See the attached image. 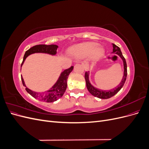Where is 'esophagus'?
Returning <instances> with one entry per match:
<instances>
[{"instance_id":"obj_1","label":"esophagus","mask_w":149,"mask_h":149,"mask_svg":"<svg viewBox=\"0 0 149 149\" xmlns=\"http://www.w3.org/2000/svg\"><path fill=\"white\" fill-rule=\"evenodd\" d=\"M81 64L82 65L84 66L85 70H88V68H89V65H88V63L86 61H83L81 62Z\"/></svg>"}]
</instances>
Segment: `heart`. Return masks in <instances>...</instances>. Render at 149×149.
<instances>
[{
  "label": "heart",
  "instance_id": "heart-1",
  "mask_svg": "<svg viewBox=\"0 0 149 149\" xmlns=\"http://www.w3.org/2000/svg\"><path fill=\"white\" fill-rule=\"evenodd\" d=\"M70 54L75 58H82L87 56L92 60H97L102 58L105 49L95 42H84L73 46L70 49Z\"/></svg>",
  "mask_w": 149,
  "mask_h": 149
}]
</instances>
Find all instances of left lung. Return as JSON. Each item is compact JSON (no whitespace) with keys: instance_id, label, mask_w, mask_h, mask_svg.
I'll use <instances>...</instances> for the list:
<instances>
[{"instance_id":"8db88e82","label":"left lung","mask_w":149,"mask_h":149,"mask_svg":"<svg viewBox=\"0 0 149 149\" xmlns=\"http://www.w3.org/2000/svg\"><path fill=\"white\" fill-rule=\"evenodd\" d=\"M112 47H113V51H112V53H115L116 55H118L120 56V58L122 59L123 61V65H124V74L123 76V79H122L120 83L116 87L114 88L110 89V90H102L101 89H98L96 87H94L93 86L91 83L89 81V71L86 72L85 73V80H86V87L88 90V91L91 93L93 96L97 97L100 99H109L115 94L118 93L120 89L123 88L124 86L126 78H127V63H126V61L124 57L123 56V54L120 51V49L119 47L116 45L115 44L112 43Z\"/></svg>"}]
</instances>
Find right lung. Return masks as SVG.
Segmentation results:
<instances>
[{
    "instance_id": "add662e5",
    "label": "right lung",
    "mask_w": 149,
    "mask_h": 149,
    "mask_svg": "<svg viewBox=\"0 0 149 149\" xmlns=\"http://www.w3.org/2000/svg\"><path fill=\"white\" fill-rule=\"evenodd\" d=\"M58 46L56 45H38L33 47L30 48L27 51H26L23 61L22 63L21 67L23 65L24 63L26 58V57L31 54L34 53H45L48 54L52 56H55L56 54V50ZM73 70V66H71L70 68L64 70L61 72L59 78L57 79L56 82L53 85L52 88H49L47 91L43 93H38L33 91L26 87L25 84V81L23 77L21 76V79L23 85L25 87V90L28 93H29L31 96H33L35 99H38L39 100L45 101L46 102H52L57 101L58 99L61 97L63 95L66 89L67 88V79L68 76L70 74L72 70Z\"/></svg>"
}]
</instances>
